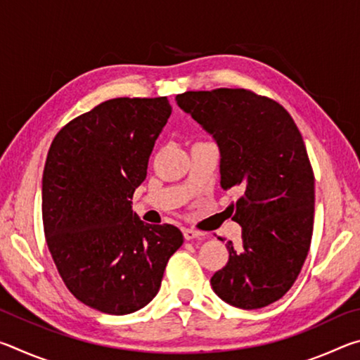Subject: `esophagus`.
<instances>
[{
  "label": "esophagus",
  "mask_w": 360,
  "mask_h": 360,
  "mask_svg": "<svg viewBox=\"0 0 360 360\" xmlns=\"http://www.w3.org/2000/svg\"><path fill=\"white\" fill-rule=\"evenodd\" d=\"M182 233H184V238L187 240V241H191V240H202L203 238V233H200V231H197V230H193V229H184L182 230Z\"/></svg>",
  "instance_id": "esophagus-1"
}]
</instances>
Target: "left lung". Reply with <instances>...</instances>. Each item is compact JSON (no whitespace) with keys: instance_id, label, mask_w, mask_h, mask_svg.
Instances as JSON below:
<instances>
[{"instance_id":"8db88e82","label":"left lung","mask_w":360,"mask_h":360,"mask_svg":"<svg viewBox=\"0 0 360 360\" xmlns=\"http://www.w3.org/2000/svg\"><path fill=\"white\" fill-rule=\"evenodd\" d=\"M176 101L217 143L224 191L243 188L229 206L241 246L227 241L212 290L231 307L264 308L292 288L311 245L314 174L303 138L279 103L251 90L184 92Z\"/></svg>"}]
</instances>
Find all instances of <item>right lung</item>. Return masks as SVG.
<instances>
[{
	"label": "right lung",
	"mask_w": 360,
	"mask_h": 360,
	"mask_svg": "<svg viewBox=\"0 0 360 360\" xmlns=\"http://www.w3.org/2000/svg\"><path fill=\"white\" fill-rule=\"evenodd\" d=\"M172 114L167 96L112 98L68 122L49 149L42 222L49 251L79 302L130 314L160 289L184 236L131 210L155 139Z\"/></svg>",
	"instance_id": "add662e5"
}]
</instances>
